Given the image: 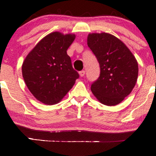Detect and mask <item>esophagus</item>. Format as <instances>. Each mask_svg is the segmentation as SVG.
Here are the masks:
<instances>
[{
	"label": "esophagus",
	"instance_id": "34e87169",
	"mask_svg": "<svg viewBox=\"0 0 156 156\" xmlns=\"http://www.w3.org/2000/svg\"><path fill=\"white\" fill-rule=\"evenodd\" d=\"M85 73H86L85 70H81V71L79 72V75L80 77H83L85 76Z\"/></svg>",
	"mask_w": 156,
	"mask_h": 156
}]
</instances>
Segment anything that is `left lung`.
Here are the masks:
<instances>
[{
  "label": "left lung",
  "mask_w": 156,
  "mask_h": 156,
  "mask_svg": "<svg viewBox=\"0 0 156 156\" xmlns=\"http://www.w3.org/2000/svg\"><path fill=\"white\" fill-rule=\"evenodd\" d=\"M87 44L97 58L101 70L90 90L101 104L117 105L135 87L138 76L137 60L120 39L108 33L89 34Z\"/></svg>",
  "instance_id": "left-lung-1"
}]
</instances>
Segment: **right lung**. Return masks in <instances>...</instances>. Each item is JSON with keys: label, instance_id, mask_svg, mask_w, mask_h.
<instances>
[{"label": "right lung", "instance_id": "obj_1", "mask_svg": "<svg viewBox=\"0 0 156 156\" xmlns=\"http://www.w3.org/2000/svg\"><path fill=\"white\" fill-rule=\"evenodd\" d=\"M75 38L76 35L72 34L50 33L37 43L23 61L25 83L32 95L43 104L59 103L79 78L67 54Z\"/></svg>", "mask_w": 156, "mask_h": 156}]
</instances>
